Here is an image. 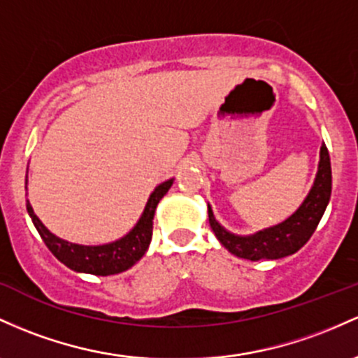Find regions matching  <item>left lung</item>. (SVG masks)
Instances as JSON below:
<instances>
[{
  "label": "left lung",
  "mask_w": 358,
  "mask_h": 358,
  "mask_svg": "<svg viewBox=\"0 0 358 358\" xmlns=\"http://www.w3.org/2000/svg\"><path fill=\"white\" fill-rule=\"evenodd\" d=\"M329 197H331V163H329L328 148L321 146L320 170L311 192L296 214L290 215L287 221L260 231L253 236H234L219 226L209 207V224L224 248L236 257L251 262L277 260L296 253L309 241L323 217Z\"/></svg>",
  "instance_id": "1"
}]
</instances>
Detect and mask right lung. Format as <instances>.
<instances>
[{
	"label": "right lung",
	"instance_id": "right-lung-1",
	"mask_svg": "<svg viewBox=\"0 0 358 358\" xmlns=\"http://www.w3.org/2000/svg\"><path fill=\"white\" fill-rule=\"evenodd\" d=\"M171 185L173 180H168V182L156 187V190L152 192L151 197L148 200L146 209L141 215L139 222L136 224V227L127 236H124L115 243H108V245L101 246L74 245V243H68L64 239L54 236L44 224L38 221V217L34 214V209L30 207L29 202H27V210H29L30 217H32L35 229L38 231L41 238L44 239L45 246L59 262L64 263L66 266H69L74 272L103 275L105 277V275L125 272V270L131 268L136 262L143 258L149 243H151L152 217H155L156 206L166 195Z\"/></svg>",
	"mask_w": 358,
	"mask_h": 358
}]
</instances>
